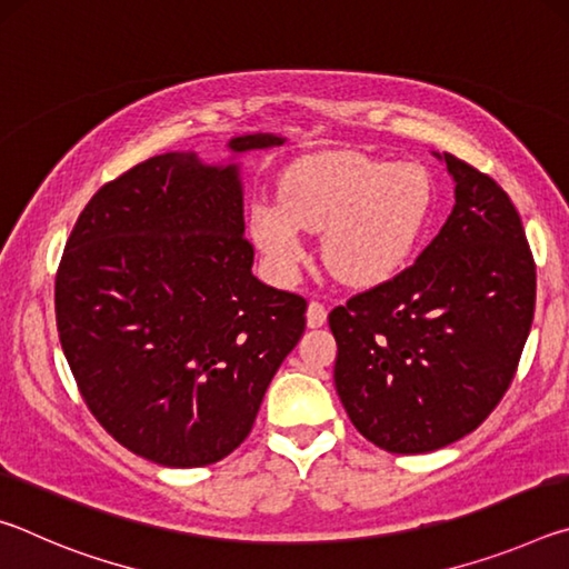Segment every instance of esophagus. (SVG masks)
Here are the masks:
<instances>
[{"mask_svg":"<svg viewBox=\"0 0 569 569\" xmlns=\"http://www.w3.org/2000/svg\"><path fill=\"white\" fill-rule=\"evenodd\" d=\"M329 319V311H326V306L319 301H311L306 308V323L308 329H321V326Z\"/></svg>","mask_w":569,"mask_h":569,"instance_id":"obj_1","label":"esophagus"}]
</instances>
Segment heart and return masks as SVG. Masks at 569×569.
Instances as JSON below:
<instances>
[{
    "label": "heart",
    "instance_id": "obj_1",
    "mask_svg": "<svg viewBox=\"0 0 569 569\" xmlns=\"http://www.w3.org/2000/svg\"><path fill=\"white\" fill-rule=\"evenodd\" d=\"M435 210V182L419 162H387L339 150L298 160L281 178V200H256L250 236L268 268L291 281L308 233L339 281L359 288L391 281L417 253Z\"/></svg>",
    "mask_w": 569,
    "mask_h": 569
}]
</instances>
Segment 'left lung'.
<instances>
[{"mask_svg":"<svg viewBox=\"0 0 569 569\" xmlns=\"http://www.w3.org/2000/svg\"><path fill=\"white\" fill-rule=\"evenodd\" d=\"M455 208L413 266L329 313L333 381L356 429L393 455L475 431L515 379L537 273L522 218L497 182L455 156Z\"/></svg>","mask_w":569,"mask_h":569,"instance_id":"8db88e82","label":"left lung"}]
</instances>
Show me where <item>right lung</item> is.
<instances>
[{"label": "right lung", "instance_id": "right-lung-1", "mask_svg": "<svg viewBox=\"0 0 569 569\" xmlns=\"http://www.w3.org/2000/svg\"><path fill=\"white\" fill-rule=\"evenodd\" d=\"M268 132L230 152L281 146ZM238 166L166 152L94 192L54 281L84 403L132 455L206 467L243 445L306 329V298L253 276Z\"/></svg>", "mask_w": 569, "mask_h": 569}]
</instances>
